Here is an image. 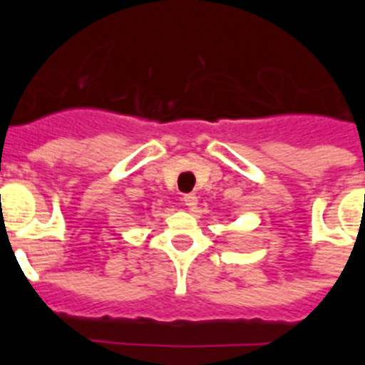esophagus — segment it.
Returning <instances> with one entry per match:
<instances>
[{
    "instance_id": "34e87169",
    "label": "esophagus",
    "mask_w": 365,
    "mask_h": 365,
    "mask_svg": "<svg viewBox=\"0 0 365 365\" xmlns=\"http://www.w3.org/2000/svg\"><path fill=\"white\" fill-rule=\"evenodd\" d=\"M182 201H183V205L187 206V208L194 210V208H196V205H197V196H196V194H185V196L182 197Z\"/></svg>"
}]
</instances>
